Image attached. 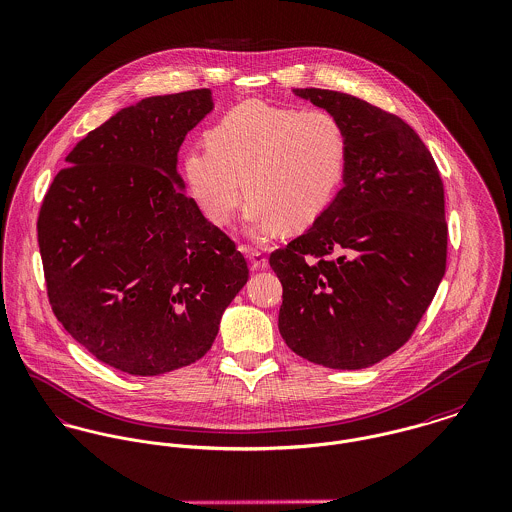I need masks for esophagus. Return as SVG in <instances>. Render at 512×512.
Returning <instances> with one entry per match:
<instances>
[{"mask_svg": "<svg viewBox=\"0 0 512 512\" xmlns=\"http://www.w3.org/2000/svg\"><path fill=\"white\" fill-rule=\"evenodd\" d=\"M243 251H245L253 271H263V269L269 267V259L261 251H257V249H243Z\"/></svg>", "mask_w": 512, "mask_h": 512, "instance_id": "34e87169", "label": "esophagus"}]
</instances>
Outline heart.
Segmentation results:
<instances>
[{
    "label": "heart",
    "instance_id": "b5f03b06",
    "mask_svg": "<svg viewBox=\"0 0 512 512\" xmlns=\"http://www.w3.org/2000/svg\"><path fill=\"white\" fill-rule=\"evenodd\" d=\"M206 140L183 159L191 195L216 226H230L247 195V230L257 239L312 226L337 197L349 165L347 128L325 109L241 103Z\"/></svg>",
    "mask_w": 512,
    "mask_h": 512
}]
</instances>
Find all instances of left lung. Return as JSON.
Returning <instances> with one entry per match:
<instances>
[{
    "label": "left lung",
    "mask_w": 512,
    "mask_h": 512,
    "mask_svg": "<svg viewBox=\"0 0 512 512\" xmlns=\"http://www.w3.org/2000/svg\"><path fill=\"white\" fill-rule=\"evenodd\" d=\"M294 93L341 118L349 165L314 226L271 253L278 329L310 362L368 368L409 341L446 271L442 179L401 118L339 91Z\"/></svg>",
    "instance_id": "obj_1"
}]
</instances>
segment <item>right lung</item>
I'll return each instance as SVG.
<instances>
[{"label":"right lung","instance_id":"obj_1","mask_svg":"<svg viewBox=\"0 0 512 512\" xmlns=\"http://www.w3.org/2000/svg\"><path fill=\"white\" fill-rule=\"evenodd\" d=\"M214 109L210 89L118 111L68 154L40 206L52 312L101 362L159 376L210 351L249 269L183 193L177 154Z\"/></svg>","mask_w":512,"mask_h":512}]
</instances>
